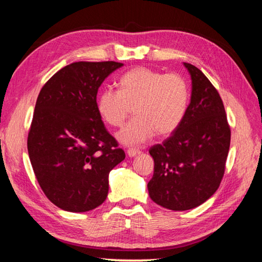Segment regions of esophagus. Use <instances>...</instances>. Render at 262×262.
<instances>
[{"label": "esophagus", "mask_w": 262, "mask_h": 262, "mask_svg": "<svg viewBox=\"0 0 262 262\" xmlns=\"http://www.w3.org/2000/svg\"><path fill=\"white\" fill-rule=\"evenodd\" d=\"M141 153V151L140 150H137V148H128L127 150V156L128 157H130V158H133V157H136L137 155H140Z\"/></svg>", "instance_id": "34e87169"}]
</instances>
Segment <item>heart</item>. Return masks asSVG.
Instances as JSON below:
<instances>
[{
	"instance_id": "1",
	"label": "heart",
	"mask_w": 262,
	"mask_h": 262,
	"mask_svg": "<svg viewBox=\"0 0 262 262\" xmlns=\"http://www.w3.org/2000/svg\"><path fill=\"white\" fill-rule=\"evenodd\" d=\"M118 84L119 91L101 92L96 107L103 121L112 127L124 124L134 107L136 116L117 134L122 144H142L156 134L168 136L181 126L189 102L185 77L137 67L122 75Z\"/></svg>"
}]
</instances>
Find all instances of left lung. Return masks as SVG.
<instances>
[{
  "label": "left lung",
  "instance_id": "left-lung-1",
  "mask_svg": "<svg viewBox=\"0 0 262 262\" xmlns=\"http://www.w3.org/2000/svg\"><path fill=\"white\" fill-rule=\"evenodd\" d=\"M192 79L185 118L176 132L148 152L155 172L150 198L166 209L184 211L201 206L224 177L230 128L222 97L201 70L184 62Z\"/></svg>",
  "mask_w": 262,
  "mask_h": 262
}]
</instances>
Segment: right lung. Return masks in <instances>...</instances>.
<instances>
[{
  "label": "right lung",
  "mask_w": 262,
  "mask_h": 262,
  "mask_svg": "<svg viewBox=\"0 0 262 262\" xmlns=\"http://www.w3.org/2000/svg\"><path fill=\"white\" fill-rule=\"evenodd\" d=\"M124 66L115 61H79L63 67L40 90L27 147L40 188L51 202L70 212L101 206L109 172L125 152L97 112V90Z\"/></svg>",
  "instance_id": "right-lung-1"
}]
</instances>
